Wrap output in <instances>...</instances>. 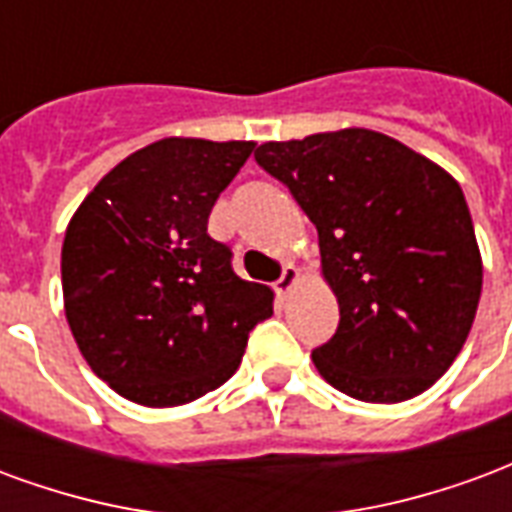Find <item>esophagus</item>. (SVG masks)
<instances>
[{"label":"esophagus","mask_w":512,"mask_h":512,"mask_svg":"<svg viewBox=\"0 0 512 512\" xmlns=\"http://www.w3.org/2000/svg\"><path fill=\"white\" fill-rule=\"evenodd\" d=\"M297 278H300V272H297V267L294 264H286L281 272V278L275 281V292L281 294V297H286V294L292 292L294 283H297Z\"/></svg>","instance_id":"obj_1"}]
</instances>
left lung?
Returning <instances> with one entry per match:
<instances>
[{
  "mask_svg": "<svg viewBox=\"0 0 512 512\" xmlns=\"http://www.w3.org/2000/svg\"><path fill=\"white\" fill-rule=\"evenodd\" d=\"M253 158L319 231L341 322L313 363L368 404L414 398L475 322L483 261L464 190L434 160L365 128L267 141Z\"/></svg>",
  "mask_w": 512,
  "mask_h": 512,
  "instance_id": "left-lung-1",
  "label": "left lung"
}]
</instances>
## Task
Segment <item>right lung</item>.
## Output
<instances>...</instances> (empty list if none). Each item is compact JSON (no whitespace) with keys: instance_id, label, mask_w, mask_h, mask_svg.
<instances>
[{"instance_id":"right-lung-1","label":"right lung","mask_w":512,"mask_h":512,"mask_svg":"<svg viewBox=\"0 0 512 512\" xmlns=\"http://www.w3.org/2000/svg\"><path fill=\"white\" fill-rule=\"evenodd\" d=\"M253 141L160 138L100 179L62 245L65 316L89 368L141 406L190 404L237 368L272 292L212 240L215 201Z\"/></svg>"}]
</instances>
